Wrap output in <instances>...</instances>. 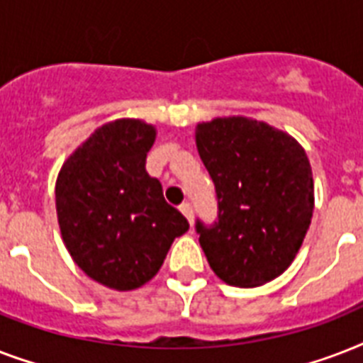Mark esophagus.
<instances>
[{"label":"esophagus","mask_w":363,"mask_h":363,"mask_svg":"<svg viewBox=\"0 0 363 363\" xmlns=\"http://www.w3.org/2000/svg\"><path fill=\"white\" fill-rule=\"evenodd\" d=\"M181 213H182V215H184V216H186V220L190 222V226H192V222H194V209H192V205L188 203V201H186V203H182V205H181Z\"/></svg>","instance_id":"esophagus-1"}]
</instances>
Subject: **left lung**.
I'll list each match as a JSON object with an SVG mask.
<instances>
[{"instance_id": "obj_1", "label": "left lung", "mask_w": 363, "mask_h": 363, "mask_svg": "<svg viewBox=\"0 0 363 363\" xmlns=\"http://www.w3.org/2000/svg\"><path fill=\"white\" fill-rule=\"evenodd\" d=\"M199 158L215 182L218 220L196 222L211 269L252 288L290 267L315 209L313 171L292 135L247 116L196 128Z\"/></svg>"}]
</instances>
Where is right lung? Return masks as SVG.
<instances>
[{
    "label": "right lung",
    "instance_id": "add662e5",
    "mask_svg": "<svg viewBox=\"0 0 363 363\" xmlns=\"http://www.w3.org/2000/svg\"><path fill=\"white\" fill-rule=\"evenodd\" d=\"M156 128L121 118L94 131L56 181V213L65 248L90 279L135 290L164 264L188 220L164 199L145 169Z\"/></svg>",
    "mask_w": 363,
    "mask_h": 363
}]
</instances>
